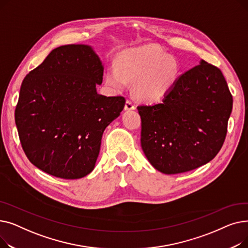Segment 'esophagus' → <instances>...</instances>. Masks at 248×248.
<instances>
[{
  "label": "esophagus",
  "instance_id": "obj_1",
  "mask_svg": "<svg viewBox=\"0 0 248 248\" xmlns=\"http://www.w3.org/2000/svg\"><path fill=\"white\" fill-rule=\"evenodd\" d=\"M135 108H136V107H135V104L133 103V101L127 99L125 101V104H124V109L125 110H134Z\"/></svg>",
  "mask_w": 248,
  "mask_h": 248
}]
</instances>
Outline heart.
Here are the masks:
<instances>
[{
    "mask_svg": "<svg viewBox=\"0 0 248 248\" xmlns=\"http://www.w3.org/2000/svg\"><path fill=\"white\" fill-rule=\"evenodd\" d=\"M180 74L178 60L157 45H147L126 51L119 66H108L106 79L114 89H124L135 81V94L148 103L163 100L174 87Z\"/></svg>",
    "mask_w": 248,
    "mask_h": 248,
    "instance_id": "1",
    "label": "heart"
}]
</instances>
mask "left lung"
Masks as SVG:
<instances>
[{
	"label": "left lung",
	"instance_id": "8db88e82",
	"mask_svg": "<svg viewBox=\"0 0 248 248\" xmlns=\"http://www.w3.org/2000/svg\"><path fill=\"white\" fill-rule=\"evenodd\" d=\"M232 103L222 72L201 60L178 77L162 102L138 107L140 145L151 165L172 175L213 160L224 142Z\"/></svg>",
	"mask_w": 248,
	"mask_h": 248
}]
</instances>
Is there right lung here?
<instances>
[{"label":"right lung","instance_id":"add662e5","mask_svg":"<svg viewBox=\"0 0 248 248\" xmlns=\"http://www.w3.org/2000/svg\"><path fill=\"white\" fill-rule=\"evenodd\" d=\"M102 75L93 47L71 44L52 50L24 78L15 122L26 155L41 171L69 180L93 172L104 129L125 103L97 93Z\"/></svg>","mask_w":248,"mask_h":248}]
</instances>
